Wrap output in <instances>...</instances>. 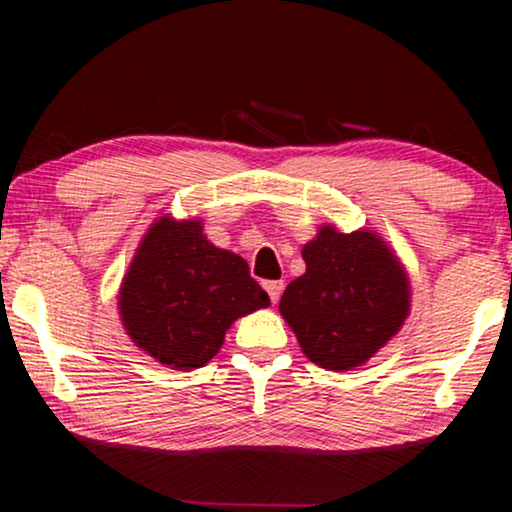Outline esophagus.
Wrapping results in <instances>:
<instances>
[{"label":"esophagus","mask_w":512,"mask_h":512,"mask_svg":"<svg viewBox=\"0 0 512 512\" xmlns=\"http://www.w3.org/2000/svg\"><path fill=\"white\" fill-rule=\"evenodd\" d=\"M282 289H284V282H280V280L265 282V291H268V296H270V301H272V303H277V301H280V296H282Z\"/></svg>","instance_id":"esophagus-1"}]
</instances>
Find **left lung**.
Instances as JSON below:
<instances>
[{"label": "left lung", "instance_id": "1", "mask_svg": "<svg viewBox=\"0 0 512 512\" xmlns=\"http://www.w3.org/2000/svg\"><path fill=\"white\" fill-rule=\"evenodd\" d=\"M301 256L305 272L284 289L280 315L317 367H362L409 317L407 268L378 232H341L331 223L320 225Z\"/></svg>", "mask_w": 512, "mask_h": 512}]
</instances>
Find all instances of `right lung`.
I'll use <instances>...</instances> for the list:
<instances>
[{"label": "right lung", "mask_w": 512, "mask_h": 512, "mask_svg": "<svg viewBox=\"0 0 512 512\" xmlns=\"http://www.w3.org/2000/svg\"><path fill=\"white\" fill-rule=\"evenodd\" d=\"M268 305L247 261L211 244L202 218L171 214L145 232L117 291L131 341L176 371L204 367L235 320Z\"/></svg>", "instance_id": "right-lung-1"}]
</instances>
